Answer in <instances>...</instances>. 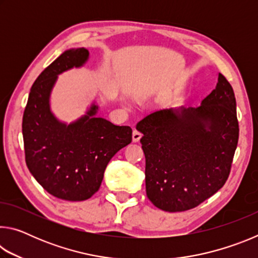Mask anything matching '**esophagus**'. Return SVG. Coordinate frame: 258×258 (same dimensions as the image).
<instances>
[{"mask_svg": "<svg viewBox=\"0 0 258 258\" xmlns=\"http://www.w3.org/2000/svg\"><path fill=\"white\" fill-rule=\"evenodd\" d=\"M141 137H142L141 132H139L138 130L133 131V142H139L140 139H141Z\"/></svg>", "mask_w": 258, "mask_h": 258, "instance_id": "34e87169", "label": "esophagus"}]
</instances>
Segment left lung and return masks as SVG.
I'll use <instances>...</instances> for the list:
<instances>
[{
	"label": "left lung",
	"instance_id": "8db88e82",
	"mask_svg": "<svg viewBox=\"0 0 258 258\" xmlns=\"http://www.w3.org/2000/svg\"><path fill=\"white\" fill-rule=\"evenodd\" d=\"M232 86L218 74L199 107L163 109L137 124L147 197L165 212L197 207L225 184L239 139Z\"/></svg>",
	"mask_w": 258,
	"mask_h": 258
}]
</instances>
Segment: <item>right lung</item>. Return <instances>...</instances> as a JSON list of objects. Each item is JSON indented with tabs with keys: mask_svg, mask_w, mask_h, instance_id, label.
<instances>
[{
	"mask_svg": "<svg viewBox=\"0 0 258 258\" xmlns=\"http://www.w3.org/2000/svg\"><path fill=\"white\" fill-rule=\"evenodd\" d=\"M89 58L84 47L64 51L36 78L23 116L26 165L40 184L55 198L82 202L99 190L107 165L132 142L130 126L97 117L98 107L66 125L50 110L49 98L59 75L81 67Z\"/></svg>",
	"mask_w": 258,
	"mask_h": 258,
	"instance_id": "right-lung-1",
	"label": "right lung"
}]
</instances>
